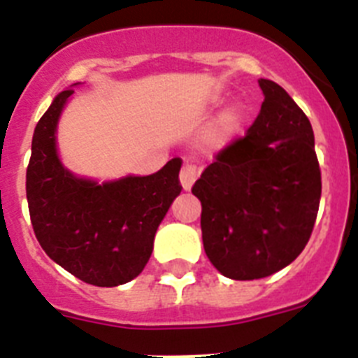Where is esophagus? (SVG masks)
<instances>
[{
	"label": "esophagus",
	"instance_id": "obj_1",
	"mask_svg": "<svg viewBox=\"0 0 358 358\" xmlns=\"http://www.w3.org/2000/svg\"><path fill=\"white\" fill-rule=\"evenodd\" d=\"M179 179H181L182 189H185V192H189V189H192V186H194L195 179H197V172H195L194 166L185 164L181 170V173H179Z\"/></svg>",
	"mask_w": 358,
	"mask_h": 358
}]
</instances>
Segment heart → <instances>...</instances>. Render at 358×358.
<instances>
[{
	"label": "heart",
	"instance_id": "obj_1",
	"mask_svg": "<svg viewBox=\"0 0 358 358\" xmlns=\"http://www.w3.org/2000/svg\"><path fill=\"white\" fill-rule=\"evenodd\" d=\"M243 120H245V110H243L242 106H233L226 109L222 115L218 116L217 122L213 123L208 141L215 147L229 145L242 131Z\"/></svg>",
	"mask_w": 358,
	"mask_h": 358
}]
</instances>
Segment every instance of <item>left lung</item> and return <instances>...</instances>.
<instances>
[{"label":"left lung","instance_id":"left-lung-1","mask_svg":"<svg viewBox=\"0 0 358 358\" xmlns=\"http://www.w3.org/2000/svg\"><path fill=\"white\" fill-rule=\"evenodd\" d=\"M264 103L242 140L218 152L192 188L202 243L222 276L258 280L305 249L321 199L310 120L276 82L260 78Z\"/></svg>","mask_w":358,"mask_h":358}]
</instances>
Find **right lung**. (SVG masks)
Returning <instances> with one entry per match:
<instances>
[{
	"label": "right lung",
	"mask_w": 358,
	"mask_h": 358,
	"mask_svg": "<svg viewBox=\"0 0 358 358\" xmlns=\"http://www.w3.org/2000/svg\"><path fill=\"white\" fill-rule=\"evenodd\" d=\"M73 93L57 94L34 131L27 170L31 226L44 252L73 276L118 287L134 280L150 258L157 227L182 189L181 159L173 157L150 176L103 182L73 173L57 147L59 120Z\"/></svg>",
	"instance_id": "1"
}]
</instances>
